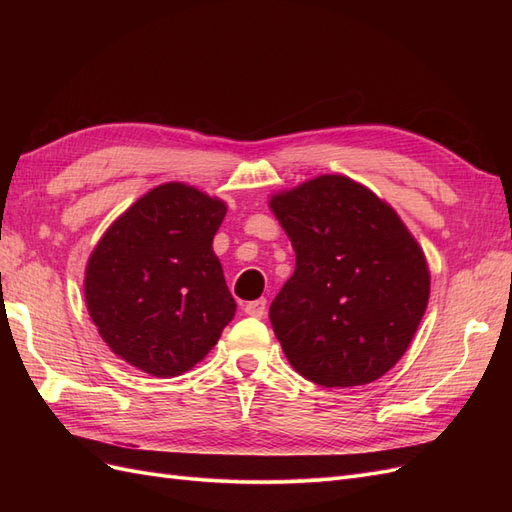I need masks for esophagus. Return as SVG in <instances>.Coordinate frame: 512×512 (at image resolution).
<instances>
[{
	"mask_svg": "<svg viewBox=\"0 0 512 512\" xmlns=\"http://www.w3.org/2000/svg\"><path fill=\"white\" fill-rule=\"evenodd\" d=\"M243 312H245L247 316H254V318H262V316H265V312H267V299H256V301H250V303H245V307H243Z\"/></svg>",
	"mask_w": 512,
	"mask_h": 512,
	"instance_id": "obj_1",
	"label": "esophagus"
}]
</instances>
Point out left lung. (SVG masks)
Returning <instances> with one entry per match:
<instances>
[{"instance_id":"left-lung-1","label":"left lung","mask_w":512,"mask_h":512,"mask_svg":"<svg viewBox=\"0 0 512 512\" xmlns=\"http://www.w3.org/2000/svg\"><path fill=\"white\" fill-rule=\"evenodd\" d=\"M269 209L297 254L269 309L288 363L327 389L382 378L427 309L423 247L389 203L346 175L277 192Z\"/></svg>"}]
</instances>
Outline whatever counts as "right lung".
<instances>
[{
  "mask_svg": "<svg viewBox=\"0 0 512 512\" xmlns=\"http://www.w3.org/2000/svg\"><path fill=\"white\" fill-rule=\"evenodd\" d=\"M224 215V200L170 181L106 228L83 286L87 312L119 359L173 378L218 344L237 312L213 252Z\"/></svg>",
  "mask_w": 512,
  "mask_h": 512,
  "instance_id": "obj_1",
  "label": "right lung"
}]
</instances>
